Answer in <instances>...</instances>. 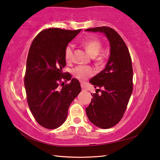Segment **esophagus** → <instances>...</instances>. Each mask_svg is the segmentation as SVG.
Masks as SVG:
<instances>
[{"label": "esophagus", "mask_w": 160, "mask_h": 160, "mask_svg": "<svg viewBox=\"0 0 160 160\" xmlns=\"http://www.w3.org/2000/svg\"><path fill=\"white\" fill-rule=\"evenodd\" d=\"M81 87H82V91H87V89L85 88V87H84V85L83 84H81Z\"/></svg>", "instance_id": "obj_1"}]
</instances>
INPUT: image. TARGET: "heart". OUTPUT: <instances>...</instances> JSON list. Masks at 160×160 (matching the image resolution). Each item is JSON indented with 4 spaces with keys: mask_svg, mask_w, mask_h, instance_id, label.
<instances>
[{
    "mask_svg": "<svg viewBox=\"0 0 160 160\" xmlns=\"http://www.w3.org/2000/svg\"><path fill=\"white\" fill-rule=\"evenodd\" d=\"M82 45L87 52L92 57L96 56L102 48V42L96 38L85 40L82 42ZM73 52V46L72 45H69L66 47L65 52H64V58L67 61L69 62L72 60ZM99 60H102V57H100ZM94 74L95 70L91 67L78 66L73 70L74 76L81 81L86 80L89 78L92 77Z\"/></svg>",
    "mask_w": 160,
    "mask_h": 160,
    "instance_id": "obj_1",
    "label": "heart"
}]
</instances>
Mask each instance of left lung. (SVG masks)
<instances>
[{
  "mask_svg": "<svg viewBox=\"0 0 160 160\" xmlns=\"http://www.w3.org/2000/svg\"><path fill=\"white\" fill-rule=\"evenodd\" d=\"M86 31L104 33L110 42V57L105 69L90 80L97 89L86 108L87 117L93 124L101 128H109L121 120L131 96V58L123 39L113 29L104 26ZM99 91L101 93L98 94Z\"/></svg>",
  "mask_w": 160,
  "mask_h": 160,
  "instance_id": "1",
  "label": "left lung"
}]
</instances>
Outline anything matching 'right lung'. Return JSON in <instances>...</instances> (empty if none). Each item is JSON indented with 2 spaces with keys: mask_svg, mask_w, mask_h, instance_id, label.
Instances as JSON below:
<instances>
[{
  "mask_svg": "<svg viewBox=\"0 0 160 160\" xmlns=\"http://www.w3.org/2000/svg\"><path fill=\"white\" fill-rule=\"evenodd\" d=\"M81 29L49 28L33 39L27 60L24 78L29 109L38 123L54 129L65 121L68 108L81 91L76 78L69 84V73H63L66 66L64 52L68 44Z\"/></svg>",
  "mask_w": 160,
  "mask_h": 160,
  "instance_id": "1",
  "label": "right lung"
}]
</instances>
